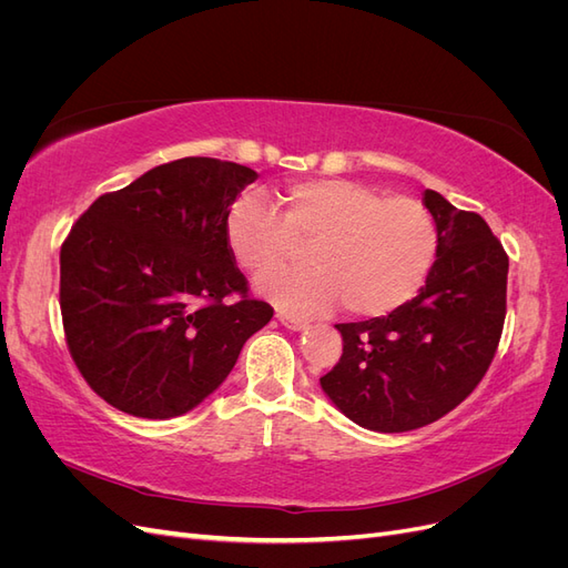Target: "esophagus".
<instances>
[{
    "mask_svg": "<svg viewBox=\"0 0 568 568\" xmlns=\"http://www.w3.org/2000/svg\"><path fill=\"white\" fill-rule=\"evenodd\" d=\"M277 320H280V324L286 326V329H294V332H301V329H305V326H307L305 320H301V317H288V315H284V313H277Z\"/></svg>",
    "mask_w": 568,
    "mask_h": 568,
    "instance_id": "obj_1",
    "label": "esophagus"
}]
</instances>
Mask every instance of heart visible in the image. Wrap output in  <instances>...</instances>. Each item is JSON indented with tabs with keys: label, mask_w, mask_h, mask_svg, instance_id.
Wrapping results in <instances>:
<instances>
[{
	"label": "heart",
	"mask_w": 568,
	"mask_h": 568,
	"mask_svg": "<svg viewBox=\"0 0 568 568\" xmlns=\"http://www.w3.org/2000/svg\"><path fill=\"white\" fill-rule=\"evenodd\" d=\"M282 215L253 194L232 203L227 246L248 272H266L312 242L311 268L267 273L255 288L291 313H322L338 301L353 317H386L417 294L438 253V227L426 205L384 196L365 182L322 178L288 184Z\"/></svg>",
	"instance_id": "1"
}]
</instances>
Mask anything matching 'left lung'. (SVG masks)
<instances>
[{"instance_id":"1","label":"left lung","mask_w":568,"mask_h":568,"mask_svg":"<svg viewBox=\"0 0 568 568\" xmlns=\"http://www.w3.org/2000/svg\"><path fill=\"white\" fill-rule=\"evenodd\" d=\"M438 253L419 294L386 317L336 324L343 355L320 384L351 422L382 434L448 415L484 379L507 315L509 257L486 220L434 189Z\"/></svg>"}]
</instances>
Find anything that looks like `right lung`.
Wrapping results in <instances>:
<instances>
[{
	"instance_id": "obj_1",
	"label": "right lung",
	"mask_w": 568,
	"mask_h": 568,
	"mask_svg": "<svg viewBox=\"0 0 568 568\" xmlns=\"http://www.w3.org/2000/svg\"><path fill=\"white\" fill-rule=\"evenodd\" d=\"M255 178L230 161H170L99 196L65 236L68 351L115 409L144 419L194 409L272 320V305L248 296L225 236L230 205Z\"/></svg>"
}]
</instances>
